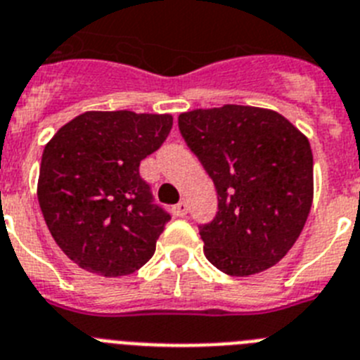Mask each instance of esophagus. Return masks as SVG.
<instances>
[{
  "mask_svg": "<svg viewBox=\"0 0 360 360\" xmlns=\"http://www.w3.org/2000/svg\"><path fill=\"white\" fill-rule=\"evenodd\" d=\"M172 210H174V215H177V217H184V215H186V212H188V205H186L184 201H181V202H177V205L174 206Z\"/></svg>",
  "mask_w": 360,
  "mask_h": 360,
  "instance_id": "34e87169",
  "label": "esophagus"
}]
</instances>
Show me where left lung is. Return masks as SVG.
<instances>
[{
	"mask_svg": "<svg viewBox=\"0 0 360 360\" xmlns=\"http://www.w3.org/2000/svg\"><path fill=\"white\" fill-rule=\"evenodd\" d=\"M179 132L217 190V214L199 224L206 259L233 277L277 264L311 208L308 139L277 112L243 105L184 112Z\"/></svg>",
	"mask_w": 360,
	"mask_h": 360,
	"instance_id": "1",
	"label": "left lung"
}]
</instances>
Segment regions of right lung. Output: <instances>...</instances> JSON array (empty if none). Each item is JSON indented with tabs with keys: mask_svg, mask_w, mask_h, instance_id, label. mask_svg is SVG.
Returning a JSON list of instances; mask_svg holds the SVG:
<instances>
[{
	"mask_svg": "<svg viewBox=\"0 0 360 360\" xmlns=\"http://www.w3.org/2000/svg\"><path fill=\"white\" fill-rule=\"evenodd\" d=\"M172 123L170 114L85 112L46 143L37 199L54 240L79 268L120 277L154 255L170 214L154 202L139 165Z\"/></svg>",
	"mask_w": 360,
	"mask_h": 360,
	"instance_id": "obj_1",
	"label": "right lung"
}]
</instances>
